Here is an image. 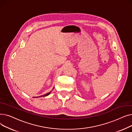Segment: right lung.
Returning <instances> with one entry per match:
<instances>
[{
    "label": "right lung",
    "mask_w": 132,
    "mask_h": 132,
    "mask_svg": "<svg viewBox=\"0 0 132 132\" xmlns=\"http://www.w3.org/2000/svg\"><path fill=\"white\" fill-rule=\"evenodd\" d=\"M53 89H54V87L53 88ZM51 91L50 92H49V93H47V94H45V95H43L40 96H39V97H33V98H38V97H45V96H48V95H49V94L51 93Z\"/></svg>",
    "instance_id": "add662e5"
}]
</instances>
